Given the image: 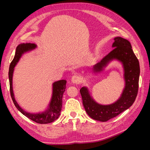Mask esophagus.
<instances>
[{"instance_id":"1","label":"esophagus","mask_w":150,"mask_h":150,"mask_svg":"<svg viewBox=\"0 0 150 150\" xmlns=\"http://www.w3.org/2000/svg\"><path fill=\"white\" fill-rule=\"evenodd\" d=\"M71 82L73 84H79L81 82V78L79 75H74L71 78Z\"/></svg>"}]
</instances>
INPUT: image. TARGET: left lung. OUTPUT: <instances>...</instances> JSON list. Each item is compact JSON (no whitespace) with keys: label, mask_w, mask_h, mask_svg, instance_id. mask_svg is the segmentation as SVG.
I'll return each instance as SVG.
<instances>
[{"label":"left lung","mask_w":150,"mask_h":150,"mask_svg":"<svg viewBox=\"0 0 150 150\" xmlns=\"http://www.w3.org/2000/svg\"><path fill=\"white\" fill-rule=\"evenodd\" d=\"M114 40L112 51L94 66L93 72L101 71L103 67L113 59L122 62L125 69L126 86L121 98L110 105H101L90 96L87 88L83 87L80 89L83 104L87 114L93 120L102 122L118 116L132 105L137 96L139 88V61L133 51L130 42L121 37H116Z\"/></svg>","instance_id":"obj_1"}]
</instances>
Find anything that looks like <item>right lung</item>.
<instances>
[{
	"mask_svg": "<svg viewBox=\"0 0 150 150\" xmlns=\"http://www.w3.org/2000/svg\"><path fill=\"white\" fill-rule=\"evenodd\" d=\"M36 47L35 44L33 43H27L22 44L19 45L17 47L16 52L14 58L11 62L9 71H8V78H9L10 84V93L12 99L13 104L22 114H23L28 118L31 120L39 124H47L50 123L56 120L58 117L59 116L60 113L62 110V96L63 93H64L65 89H66V81L60 80L53 84V92L52 97L51 99V103L49 104V108L47 111L39 114H33V113H29L25 112L19 106L16 101L15 100L14 96H13V90H12V75L13 72V68L19 61L22 54L25 52L26 51H30L34 49Z\"/></svg>",
	"mask_w": 150,
	"mask_h": 150,
	"instance_id": "add662e5",
	"label": "right lung"
}]
</instances>
